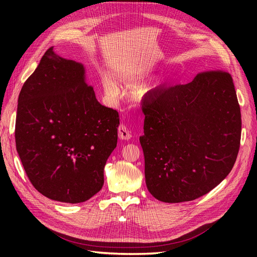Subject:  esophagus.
Returning <instances> with one entry per match:
<instances>
[{
    "mask_svg": "<svg viewBox=\"0 0 257 257\" xmlns=\"http://www.w3.org/2000/svg\"><path fill=\"white\" fill-rule=\"evenodd\" d=\"M118 135H119V138L123 139V141H128V139H131V137H132L131 131L128 130L127 126L124 125V124H121V125L119 126Z\"/></svg>",
    "mask_w": 257,
    "mask_h": 257,
    "instance_id": "34e87169",
    "label": "esophagus"
}]
</instances>
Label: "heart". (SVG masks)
<instances>
[{"label": "heart", "mask_w": 257, "mask_h": 257, "mask_svg": "<svg viewBox=\"0 0 257 257\" xmlns=\"http://www.w3.org/2000/svg\"><path fill=\"white\" fill-rule=\"evenodd\" d=\"M135 79H136V76H122L119 78V81L122 82V83L130 84L132 82H134ZM103 85H104V90L106 92V94L110 95V96L118 95V87H116V84L114 82H112L111 80H105ZM154 87H155V85H154ZM152 89H153V87H144V88H142L141 90L137 92V97L139 99L144 98L145 96L149 94Z\"/></svg>", "instance_id": "1"}]
</instances>
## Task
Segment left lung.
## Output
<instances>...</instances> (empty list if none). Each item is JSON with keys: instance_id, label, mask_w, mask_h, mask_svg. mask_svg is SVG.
Returning <instances> with one entry per match:
<instances>
[{"instance_id": "obj_1", "label": "left lung", "mask_w": 257, "mask_h": 257, "mask_svg": "<svg viewBox=\"0 0 257 257\" xmlns=\"http://www.w3.org/2000/svg\"><path fill=\"white\" fill-rule=\"evenodd\" d=\"M148 191L164 203L209 193L234 167L241 113L230 74L199 73L191 82L157 89L143 105Z\"/></svg>"}]
</instances>
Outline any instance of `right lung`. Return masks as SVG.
<instances>
[{"label": "right lung", "instance_id": "right-lung-1", "mask_svg": "<svg viewBox=\"0 0 257 257\" xmlns=\"http://www.w3.org/2000/svg\"><path fill=\"white\" fill-rule=\"evenodd\" d=\"M119 113L98 103L81 63L45 52L18 98L16 148L26 174L44 196L90 199L118 142Z\"/></svg>", "mask_w": 257, "mask_h": 257}]
</instances>
